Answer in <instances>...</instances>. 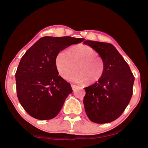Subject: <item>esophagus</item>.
<instances>
[{"label":"esophagus","instance_id":"34e87169","mask_svg":"<svg viewBox=\"0 0 148 148\" xmlns=\"http://www.w3.org/2000/svg\"><path fill=\"white\" fill-rule=\"evenodd\" d=\"M71 87H72V89H73V91H74V90L76 88L77 86H76V85H74V84H71Z\"/></svg>","mask_w":148,"mask_h":148}]
</instances>
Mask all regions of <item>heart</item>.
<instances>
[{"label":"heart","mask_w":148,"mask_h":148,"mask_svg":"<svg viewBox=\"0 0 148 148\" xmlns=\"http://www.w3.org/2000/svg\"><path fill=\"white\" fill-rule=\"evenodd\" d=\"M59 74L74 83L92 84L98 82L103 76L105 64L96 50L86 45H77L69 50H62L57 54L56 59ZM76 66H75V64Z\"/></svg>","instance_id":"b5f03b06"}]
</instances>
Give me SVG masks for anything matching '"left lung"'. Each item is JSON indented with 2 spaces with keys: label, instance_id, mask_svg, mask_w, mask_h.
<instances>
[{
  "label": "left lung",
  "instance_id": "1",
  "mask_svg": "<svg viewBox=\"0 0 148 148\" xmlns=\"http://www.w3.org/2000/svg\"><path fill=\"white\" fill-rule=\"evenodd\" d=\"M104 61L105 69L98 82L84 88V105L92 122L107 123L121 116L132 95L134 77L129 64L113 45L86 40Z\"/></svg>",
  "mask_w": 148,
  "mask_h": 148
}]
</instances>
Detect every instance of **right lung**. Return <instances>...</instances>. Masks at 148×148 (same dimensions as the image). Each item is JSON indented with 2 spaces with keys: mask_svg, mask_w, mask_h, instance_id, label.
Here are the masks:
<instances>
[{
  "mask_svg": "<svg viewBox=\"0 0 148 148\" xmlns=\"http://www.w3.org/2000/svg\"><path fill=\"white\" fill-rule=\"evenodd\" d=\"M84 38L44 36L22 57L16 73L17 98L30 116L40 120L54 118L66 97L71 84L59 76L56 59L60 51Z\"/></svg>",
  "mask_w": 148,
  "mask_h": 148,
  "instance_id": "obj_1",
  "label": "right lung"
}]
</instances>
